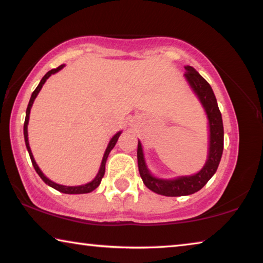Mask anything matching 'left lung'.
I'll list each match as a JSON object with an SVG mask.
<instances>
[{
    "label": "left lung",
    "mask_w": 263,
    "mask_h": 263,
    "mask_svg": "<svg viewBox=\"0 0 263 263\" xmlns=\"http://www.w3.org/2000/svg\"><path fill=\"white\" fill-rule=\"evenodd\" d=\"M184 68H185L184 77L201 101L202 106L206 113L208 120H209V154H208V159L204 166L197 174L191 176H181V177L175 179L157 178L154 177L150 170L147 169L140 142H138V150H137L139 174L145 185L156 194L169 196V197L191 195L201 190L216 172L223 152V137H224L223 121L213 88L204 78L199 76V73L194 67L185 66Z\"/></svg>",
    "instance_id": "1"
}]
</instances>
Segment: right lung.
Masks as SVG:
<instances>
[{
  "label": "right lung",
  "mask_w": 263,
  "mask_h": 263,
  "mask_svg": "<svg viewBox=\"0 0 263 263\" xmlns=\"http://www.w3.org/2000/svg\"><path fill=\"white\" fill-rule=\"evenodd\" d=\"M65 67V65H61L59 66L58 68H54V69H50L49 72H47L45 74V77L42 78L40 84L37 85V87L35 88V91L31 93V97H30V100H29V104H28V107H27V111H26V119H25V125H23V135H25V142H26V146H27V150H28L29 152V157L31 159V163H33V166L35 171L37 172V175L40 176L42 181H44L46 184H48L49 186L54 187V189L60 191V193H64V194H88L91 193V191H93L94 189H97L98 186H99V184L101 182V179H103L104 175H105V164H106V160H107V157L109 155V152H111V150L113 147H115V145L117 143V140H118L119 136L121 131H119L118 133H116L115 136L112 137V139L109 140V143L107 145L106 147V151H105L104 154V157H103V160H101V165H100V169H99V172H98V175L96 176V178L93 179L92 182H89L87 184H84V185H78V186H66V185H61V184H57L50 181L49 178H47L46 176L42 174V171L40 170V167L37 166L36 162H35L34 157H33V154H31V150H30V146H29V142H28V121H29V115H30V108L31 106H33V103L35 100V98L37 97L39 92L41 91L42 86H44V84L46 82V80L48 79V78L52 76V74H55L57 72H59V70L62 69Z\"/></svg>",
  "instance_id": "1"
}]
</instances>
